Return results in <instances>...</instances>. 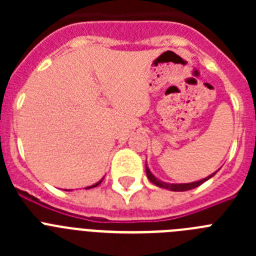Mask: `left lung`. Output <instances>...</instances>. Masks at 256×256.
Returning <instances> with one entry per match:
<instances>
[{"instance_id":"8db88e82","label":"left lung","mask_w":256,"mask_h":256,"mask_svg":"<svg viewBox=\"0 0 256 256\" xmlns=\"http://www.w3.org/2000/svg\"><path fill=\"white\" fill-rule=\"evenodd\" d=\"M219 170V169H218ZM218 170H216L214 173H212L210 176H208L206 178H202V180H196V182H190V183H166L164 182V180H160L159 178H156L155 176H154L152 173H151V170L148 169V164H146V174H148V178L151 180V182L155 184V186L158 187H162V188H166L169 190V191H177V192H180V191H188V190H192V188H196V187H198L200 184H202L204 182H206L208 180H210L212 177H214L216 176V173Z\"/></svg>"}]
</instances>
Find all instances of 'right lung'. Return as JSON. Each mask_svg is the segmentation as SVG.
Here are the masks:
<instances>
[{"instance_id": "obj_1", "label": "right lung", "mask_w": 256, "mask_h": 256, "mask_svg": "<svg viewBox=\"0 0 256 256\" xmlns=\"http://www.w3.org/2000/svg\"><path fill=\"white\" fill-rule=\"evenodd\" d=\"M104 180V178H102ZM102 180H98V182L97 183H94V184H92V186H88V187H86V190H90V188H94V187H96V186H98V184H100L101 182H102ZM66 191H72V190H66Z\"/></svg>"}]
</instances>
